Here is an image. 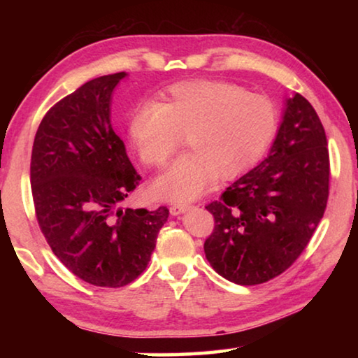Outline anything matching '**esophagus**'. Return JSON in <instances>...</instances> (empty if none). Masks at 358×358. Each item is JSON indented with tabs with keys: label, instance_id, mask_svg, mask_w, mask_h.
<instances>
[{
	"label": "esophagus",
	"instance_id": "esophagus-1",
	"mask_svg": "<svg viewBox=\"0 0 358 358\" xmlns=\"http://www.w3.org/2000/svg\"><path fill=\"white\" fill-rule=\"evenodd\" d=\"M187 208H189V205H186V203H175V205H172V207H171V213L173 216H178L181 213H185Z\"/></svg>",
	"mask_w": 358,
	"mask_h": 358
}]
</instances>
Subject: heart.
Instances as JSON below:
<instances>
[{
  "mask_svg": "<svg viewBox=\"0 0 358 358\" xmlns=\"http://www.w3.org/2000/svg\"><path fill=\"white\" fill-rule=\"evenodd\" d=\"M278 126L275 102L234 83L180 82L128 118V138L143 166L161 169L185 137L189 153L155 181V196L186 202L215 178L234 180L256 162Z\"/></svg>",
  "mask_w": 358,
  "mask_h": 358,
  "instance_id": "1",
  "label": "heart"
}]
</instances>
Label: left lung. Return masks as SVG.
<instances>
[{"label": "left lung", "instance_id": "1", "mask_svg": "<svg viewBox=\"0 0 358 358\" xmlns=\"http://www.w3.org/2000/svg\"><path fill=\"white\" fill-rule=\"evenodd\" d=\"M324 126L301 94L286 101L270 155L208 203L215 229L205 240L222 278L256 286L284 273L310 243L329 201Z\"/></svg>", "mask_w": 358, "mask_h": 358}]
</instances>
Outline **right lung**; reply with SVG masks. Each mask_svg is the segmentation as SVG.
<instances>
[{
	"label": "right lung",
	"instance_id": "right-lung-1",
	"mask_svg": "<svg viewBox=\"0 0 358 358\" xmlns=\"http://www.w3.org/2000/svg\"><path fill=\"white\" fill-rule=\"evenodd\" d=\"M126 72L83 83L42 118L31 151L36 220L71 273L123 287L143 273L167 207L124 208L141 181L110 123L113 88Z\"/></svg>",
	"mask_w": 358,
	"mask_h": 358
}]
</instances>
